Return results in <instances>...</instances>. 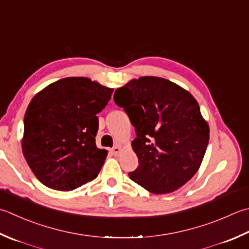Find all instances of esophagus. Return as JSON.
<instances>
[{
    "instance_id": "1",
    "label": "esophagus",
    "mask_w": 249,
    "mask_h": 249,
    "mask_svg": "<svg viewBox=\"0 0 249 249\" xmlns=\"http://www.w3.org/2000/svg\"><path fill=\"white\" fill-rule=\"evenodd\" d=\"M121 147L120 145H115V147H113L111 149V152H112V154L113 155H119L120 154V152H121Z\"/></svg>"
}]
</instances>
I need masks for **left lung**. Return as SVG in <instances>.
Returning <instances> with one entry per match:
<instances>
[{
	"instance_id": "left-lung-1",
	"label": "left lung",
	"mask_w": 249,
	"mask_h": 249,
	"mask_svg": "<svg viewBox=\"0 0 249 249\" xmlns=\"http://www.w3.org/2000/svg\"><path fill=\"white\" fill-rule=\"evenodd\" d=\"M137 137L139 165L129 178L154 194L175 191L196 174L209 140L208 124L189 91L168 80L142 76L114 92Z\"/></svg>"
}]
</instances>
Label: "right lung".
Segmentation results:
<instances>
[{
	"label": "right lung",
	"instance_id": "add662e5",
	"mask_svg": "<svg viewBox=\"0 0 249 249\" xmlns=\"http://www.w3.org/2000/svg\"><path fill=\"white\" fill-rule=\"evenodd\" d=\"M112 92L87 77H66L33 97L24 114L21 144L44 186L71 191L98 176L108 152L96 147L97 114Z\"/></svg>",
	"mask_w": 249,
	"mask_h": 249
}]
</instances>
